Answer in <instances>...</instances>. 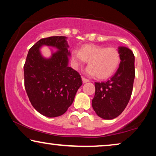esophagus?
Here are the masks:
<instances>
[{
    "label": "esophagus",
    "instance_id": "obj_1",
    "mask_svg": "<svg viewBox=\"0 0 156 156\" xmlns=\"http://www.w3.org/2000/svg\"><path fill=\"white\" fill-rule=\"evenodd\" d=\"M82 82H83V83H87V82H89V80H87V79L84 78V77H82Z\"/></svg>",
    "mask_w": 156,
    "mask_h": 156
}]
</instances>
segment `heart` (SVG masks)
Returning <instances> with one entry per match:
<instances>
[{
  "label": "heart",
  "mask_w": 156,
  "mask_h": 156,
  "mask_svg": "<svg viewBox=\"0 0 156 156\" xmlns=\"http://www.w3.org/2000/svg\"><path fill=\"white\" fill-rule=\"evenodd\" d=\"M75 67H81L85 62H89L86 70L87 75L99 79H106L114 74L120 63V55L115 48H106L95 45H85L80 51L72 53Z\"/></svg>",
  "instance_id": "heart-1"
}]
</instances>
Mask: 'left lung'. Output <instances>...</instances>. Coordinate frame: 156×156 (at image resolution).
Instances as JSON below:
<instances>
[{
	"label": "left lung",
	"mask_w": 156,
	"mask_h": 156,
	"mask_svg": "<svg viewBox=\"0 0 156 156\" xmlns=\"http://www.w3.org/2000/svg\"><path fill=\"white\" fill-rule=\"evenodd\" d=\"M120 65L116 73L104 82H95L92 107L101 119L116 118L126 107L133 91L135 78V57L126 47L118 48Z\"/></svg>",
	"instance_id": "left-lung-1"
}]
</instances>
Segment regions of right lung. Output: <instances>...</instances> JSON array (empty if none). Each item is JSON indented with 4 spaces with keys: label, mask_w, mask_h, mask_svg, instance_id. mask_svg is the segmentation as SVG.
Segmentation results:
<instances>
[{
    "label": "right lung",
    "mask_w": 156,
    "mask_h": 156,
    "mask_svg": "<svg viewBox=\"0 0 156 156\" xmlns=\"http://www.w3.org/2000/svg\"><path fill=\"white\" fill-rule=\"evenodd\" d=\"M67 37L53 36L42 38L30 49L24 65L25 88L35 110L49 118L67 112L82 82L80 74L68 66L70 57ZM57 49L44 58L41 48Z\"/></svg>",
    "instance_id": "obj_1"
}]
</instances>
